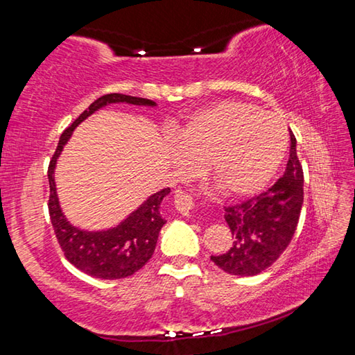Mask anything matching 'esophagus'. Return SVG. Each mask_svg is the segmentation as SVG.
Segmentation results:
<instances>
[{"label":"esophagus","instance_id":"esophagus-1","mask_svg":"<svg viewBox=\"0 0 355 355\" xmlns=\"http://www.w3.org/2000/svg\"><path fill=\"white\" fill-rule=\"evenodd\" d=\"M175 208L180 214L191 216L192 209H194V202H192V197L189 194H186V192H177Z\"/></svg>","mask_w":355,"mask_h":355}]
</instances>
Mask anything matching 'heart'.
I'll list each match as a JSON object with an SVG mask.
<instances>
[{"mask_svg": "<svg viewBox=\"0 0 355 355\" xmlns=\"http://www.w3.org/2000/svg\"><path fill=\"white\" fill-rule=\"evenodd\" d=\"M178 169L189 175L207 166L211 182L228 197L257 194L277 171L286 130L274 112L239 101H220L196 112L178 131Z\"/></svg>", "mask_w": 355, "mask_h": 355, "instance_id": "1", "label": "heart"}]
</instances>
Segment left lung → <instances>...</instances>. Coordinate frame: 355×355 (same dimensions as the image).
I'll return each mask as SVG.
<instances>
[{"label":"left lung","instance_id":"8db88e82","mask_svg":"<svg viewBox=\"0 0 355 355\" xmlns=\"http://www.w3.org/2000/svg\"><path fill=\"white\" fill-rule=\"evenodd\" d=\"M291 136L284 177L239 205L225 207L224 218L235 236L232 248L211 261L232 275H257L284 254L296 232L304 203V172Z\"/></svg>","mask_w":355,"mask_h":355}]
</instances>
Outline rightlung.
Listing matches in <instances>:
<instances>
[{
  "label": "right lung",
  "instance_id": "add662e5",
  "mask_svg": "<svg viewBox=\"0 0 355 355\" xmlns=\"http://www.w3.org/2000/svg\"><path fill=\"white\" fill-rule=\"evenodd\" d=\"M112 103L156 106L155 101L148 98L131 97V95L123 94L103 95L95 100L61 135L56 152L48 166V182H50L48 211H50L51 224L65 258L80 271L92 275V277L106 280L125 279L128 275H133L152 258L161 227L166 224L159 211L161 202L171 192V188L155 192L127 219L107 230H81V228L71 225L64 216L56 194V161L78 125L89 116H92L95 111H98L100 107Z\"/></svg>",
  "mask_w": 355,
  "mask_h": 355
}]
</instances>
